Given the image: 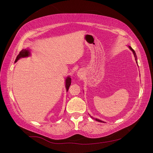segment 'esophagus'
I'll use <instances>...</instances> for the list:
<instances>
[{"label": "esophagus", "mask_w": 153, "mask_h": 153, "mask_svg": "<svg viewBox=\"0 0 153 153\" xmlns=\"http://www.w3.org/2000/svg\"><path fill=\"white\" fill-rule=\"evenodd\" d=\"M84 70H82V69H80V70H78L77 72V76L79 77V78H82L84 76Z\"/></svg>", "instance_id": "obj_1"}]
</instances>
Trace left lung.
Here are the masks:
<instances>
[{
    "label": "left lung",
    "mask_w": 153,
    "mask_h": 153,
    "mask_svg": "<svg viewBox=\"0 0 153 153\" xmlns=\"http://www.w3.org/2000/svg\"><path fill=\"white\" fill-rule=\"evenodd\" d=\"M129 49H130L131 51H132V52H133V55H134V57H135V61H136V62L137 63H138L137 62V55H136V53H135V51H134V50L130 47V46H129ZM90 116H91V115H90ZM92 119H94L95 120H96V121H98V122H101V123H102V122H103V121H101V120H100V119H97V118H94V117H92V116H91Z\"/></svg>",
    "instance_id": "left-lung-1"
}]
</instances>
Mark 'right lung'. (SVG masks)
Wrapping results in <instances>:
<instances>
[{"instance_id":"1","label":"right lung","mask_w":153,"mask_h":153,"mask_svg":"<svg viewBox=\"0 0 153 153\" xmlns=\"http://www.w3.org/2000/svg\"><path fill=\"white\" fill-rule=\"evenodd\" d=\"M30 55V50L29 48H26V49H23L21 52L19 53V54H18L17 55L16 57V59H15V62H16L18 60H19L21 58H24V57H29ZM71 79L70 76H68L66 78V81H65V87H66V91L68 92V89H69V86H70L71 85Z\"/></svg>"}]
</instances>
